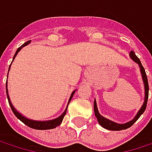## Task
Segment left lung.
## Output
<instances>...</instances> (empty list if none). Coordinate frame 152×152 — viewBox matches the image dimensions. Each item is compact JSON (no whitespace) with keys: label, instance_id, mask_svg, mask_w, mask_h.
I'll return each instance as SVG.
<instances>
[{"label":"left lung","instance_id":"left-lung-1","mask_svg":"<svg viewBox=\"0 0 152 152\" xmlns=\"http://www.w3.org/2000/svg\"><path fill=\"white\" fill-rule=\"evenodd\" d=\"M129 56L130 58L135 61L137 62L140 68V71H141V74H142V81H143V83H144V91H145V95H144V102L142 104V107L140 108V110L138 111V113H137V115L135 116V118L133 120H131L129 122H126L124 124H120V123H116L113 121H110L108 119H106L105 117H103L99 113V110H98V107H97V103H96V99H94V113H95V116L97 117V120L99 123L100 126H102L104 129H108V130H123V129H127L129 128H130L137 120L139 119V117L143 113V112L145 111L146 109V106H147V101H148V96H149V83H148V79H147V76H146V73H145V70L139 60V58L137 57L135 53V52L131 51L129 53Z\"/></svg>","mask_w":152,"mask_h":152}]
</instances>
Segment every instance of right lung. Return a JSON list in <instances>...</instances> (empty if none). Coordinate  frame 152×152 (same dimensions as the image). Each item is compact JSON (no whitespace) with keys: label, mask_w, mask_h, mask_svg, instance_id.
Returning <instances> with one entry per match:
<instances>
[{"label":"right lung","mask_w":152,"mask_h":152,"mask_svg":"<svg viewBox=\"0 0 152 152\" xmlns=\"http://www.w3.org/2000/svg\"><path fill=\"white\" fill-rule=\"evenodd\" d=\"M30 42H31V41H27V42H25L23 45H22L20 47H18V48H17V50H16V52H15V55H14V57H13V61H14V59L15 58L16 54L18 53V52H19V51L23 47V46H27L28 44H30ZM11 63H12V62H11ZM10 66H11V64H10ZM10 68H9V71H10ZM8 75H9V73H8ZM7 84H8V83H6V92H7V98H8L9 104H10V107H11V110L13 111L14 114H15V116H16V117H17V118L22 121V122H23V123H24L25 125H27L28 127H30V128H31V129H40V130H45V129H54V128H56L57 126H59V125L62 122V120H63V118H64V116H65V114H66L67 109H68V106H69V102H70L71 99L73 98L74 93L76 92V91H74L71 93V96H70V98H69V102H68L67 107H66V109H65L64 113H63L61 115H60L58 118L53 119V120L45 121H33V120L28 119V118L24 117L23 115H22L20 113H18V112L15 110V108L13 106L12 103H11V101H10V96H9V91H8Z\"/></svg>","instance_id":"add662e5"}]
</instances>
